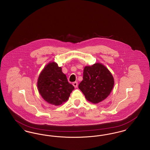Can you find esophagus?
<instances>
[{
  "label": "esophagus",
  "instance_id": "esophagus-1",
  "mask_svg": "<svg viewBox=\"0 0 150 150\" xmlns=\"http://www.w3.org/2000/svg\"><path fill=\"white\" fill-rule=\"evenodd\" d=\"M78 82H76H76H74V83H72V85L74 86L75 88H76L78 87Z\"/></svg>",
  "mask_w": 150,
  "mask_h": 150
}]
</instances>
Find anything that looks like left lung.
Listing matches in <instances>:
<instances>
[{
	"label": "left lung",
	"instance_id": "obj_1",
	"mask_svg": "<svg viewBox=\"0 0 150 150\" xmlns=\"http://www.w3.org/2000/svg\"><path fill=\"white\" fill-rule=\"evenodd\" d=\"M83 78L79 84V88L87 100L95 104L105 100L114 85L112 74L100 63L86 66Z\"/></svg>",
	"mask_w": 150,
	"mask_h": 150
}]
</instances>
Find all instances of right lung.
Returning <instances> with one entry per match:
<instances>
[{
	"label": "right lung",
	"mask_w": 150,
	"mask_h": 150,
	"mask_svg": "<svg viewBox=\"0 0 150 150\" xmlns=\"http://www.w3.org/2000/svg\"><path fill=\"white\" fill-rule=\"evenodd\" d=\"M38 89L48 103L59 106L67 101L74 87L55 62L47 64L40 72L37 82Z\"/></svg>",
	"instance_id": "right-lung-1"
}]
</instances>
